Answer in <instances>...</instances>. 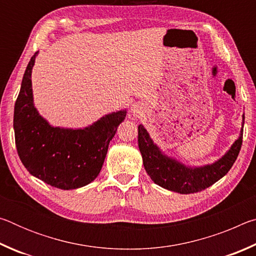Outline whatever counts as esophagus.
I'll list each match as a JSON object with an SVG mask.
<instances>
[{
	"instance_id": "esophagus-1",
	"label": "esophagus",
	"mask_w": 256,
	"mask_h": 256,
	"mask_svg": "<svg viewBox=\"0 0 256 256\" xmlns=\"http://www.w3.org/2000/svg\"><path fill=\"white\" fill-rule=\"evenodd\" d=\"M142 112H144V107H142L141 104H138V102L133 104L131 107L132 116H134V118H138V116H141Z\"/></svg>"
}]
</instances>
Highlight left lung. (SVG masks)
<instances>
[{"instance_id": "obj_1", "label": "left lung", "mask_w": 256, "mask_h": 256, "mask_svg": "<svg viewBox=\"0 0 256 256\" xmlns=\"http://www.w3.org/2000/svg\"><path fill=\"white\" fill-rule=\"evenodd\" d=\"M244 115L240 136L226 154L214 164L190 167L164 154L154 144L142 124L138 128V149L144 159V166L156 184L168 190L180 194H190L206 190L227 174L238 157L242 142Z\"/></svg>"}]
</instances>
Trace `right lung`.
Returning <instances> with one entry per match:
<instances>
[{"label":"right lung","instance_id":"add662e5","mask_svg":"<svg viewBox=\"0 0 256 256\" xmlns=\"http://www.w3.org/2000/svg\"><path fill=\"white\" fill-rule=\"evenodd\" d=\"M37 54L29 60L14 105L16 150L32 176L60 190L79 188L99 175L126 110L107 114L84 128L50 125L34 105L32 72Z\"/></svg>","mask_w":256,"mask_h":256}]
</instances>
